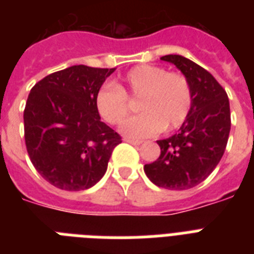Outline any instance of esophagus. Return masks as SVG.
<instances>
[{"label": "esophagus", "mask_w": 254, "mask_h": 254, "mask_svg": "<svg viewBox=\"0 0 254 254\" xmlns=\"http://www.w3.org/2000/svg\"><path fill=\"white\" fill-rule=\"evenodd\" d=\"M127 143H131V145H141L142 141H139V139H133V138H127L125 139Z\"/></svg>", "instance_id": "obj_1"}]
</instances>
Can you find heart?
<instances>
[{"mask_svg": "<svg viewBox=\"0 0 254 254\" xmlns=\"http://www.w3.org/2000/svg\"><path fill=\"white\" fill-rule=\"evenodd\" d=\"M127 96L139 99L141 112L121 127V133L130 138H147L163 129L181 127L192 107L189 79L153 64L137 65L117 85L100 88L95 103L101 119L111 125L123 123L130 112Z\"/></svg>", "mask_w": 254, "mask_h": 254, "instance_id": "b5f03b06", "label": "heart"}]
</instances>
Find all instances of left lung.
I'll return each mask as SVG.
<instances>
[{
  "mask_svg": "<svg viewBox=\"0 0 254 254\" xmlns=\"http://www.w3.org/2000/svg\"><path fill=\"white\" fill-rule=\"evenodd\" d=\"M190 81L192 107L177 134L159 139L161 155L145 165L147 178L169 190H189L204 181L220 162L231 130L227 92L211 73L181 55H165Z\"/></svg>",
  "mask_w": 254,
  "mask_h": 254,
  "instance_id": "8db88e82",
  "label": "left lung"
}]
</instances>
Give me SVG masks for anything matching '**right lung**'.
Returning <instances> with one entry per match:
<instances>
[{
    "label": "right lung",
    "mask_w": 254,
    "mask_h": 254,
    "mask_svg": "<svg viewBox=\"0 0 254 254\" xmlns=\"http://www.w3.org/2000/svg\"><path fill=\"white\" fill-rule=\"evenodd\" d=\"M115 69L72 65L43 77L30 91L23 112L26 149L38 173L58 189L95 186L121 143L100 120L95 103Z\"/></svg>",
    "instance_id": "right-lung-1"
}]
</instances>
